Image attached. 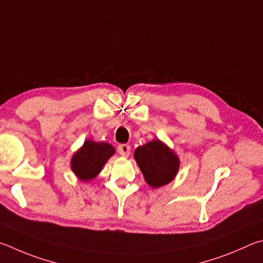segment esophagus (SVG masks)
Listing matches in <instances>:
<instances>
[{
  "label": "esophagus",
  "instance_id": "34e87169",
  "mask_svg": "<svg viewBox=\"0 0 263 263\" xmlns=\"http://www.w3.org/2000/svg\"><path fill=\"white\" fill-rule=\"evenodd\" d=\"M118 153L121 156H123V157H128L129 154H130V145L120 144L118 146Z\"/></svg>",
  "mask_w": 263,
  "mask_h": 263
}]
</instances>
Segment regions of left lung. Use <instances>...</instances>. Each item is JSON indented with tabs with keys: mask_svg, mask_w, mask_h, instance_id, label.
I'll return each mask as SVG.
<instances>
[{
	"mask_svg": "<svg viewBox=\"0 0 263 263\" xmlns=\"http://www.w3.org/2000/svg\"><path fill=\"white\" fill-rule=\"evenodd\" d=\"M134 157L145 181L154 188L171 182L179 170L178 157L159 140L139 146Z\"/></svg>",
	"mask_w": 263,
	"mask_h": 263,
	"instance_id": "1",
	"label": "left lung"
}]
</instances>
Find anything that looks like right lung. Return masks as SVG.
<instances>
[{
    "mask_svg": "<svg viewBox=\"0 0 263 263\" xmlns=\"http://www.w3.org/2000/svg\"><path fill=\"white\" fill-rule=\"evenodd\" d=\"M114 153L113 146L105 142L86 141L73 155L71 159L72 171L81 180H91L101 171L106 160Z\"/></svg>",
    "mask_w": 263,
    "mask_h": 263,
    "instance_id": "right-lung-1",
    "label": "right lung"
}]
</instances>
